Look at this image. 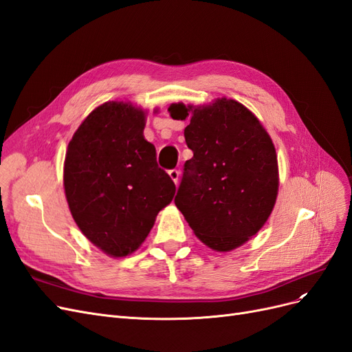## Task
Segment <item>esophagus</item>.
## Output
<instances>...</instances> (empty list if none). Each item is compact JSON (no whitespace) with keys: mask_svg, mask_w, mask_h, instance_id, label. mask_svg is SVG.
Listing matches in <instances>:
<instances>
[{"mask_svg":"<svg viewBox=\"0 0 352 352\" xmlns=\"http://www.w3.org/2000/svg\"><path fill=\"white\" fill-rule=\"evenodd\" d=\"M168 176L172 177L173 182L177 185V182H179V176H180V172H179V170H177V168H172V170H170V172H168Z\"/></svg>","mask_w":352,"mask_h":352,"instance_id":"obj_1","label":"esophagus"}]
</instances>
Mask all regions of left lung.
<instances>
[{"mask_svg": "<svg viewBox=\"0 0 352 352\" xmlns=\"http://www.w3.org/2000/svg\"><path fill=\"white\" fill-rule=\"evenodd\" d=\"M190 122L185 141L194 157L184 166L175 198L195 235L214 251H232L267 221L279 189L278 155L260 120L235 100L168 107Z\"/></svg>", "mask_w": 352, "mask_h": 352, "instance_id": "8db88e82", "label": "left lung"}]
</instances>
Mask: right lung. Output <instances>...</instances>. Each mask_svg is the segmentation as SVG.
Returning <instances> with one entry per match:
<instances>
[{"label": "right lung", "instance_id": "obj_1", "mask_svg": "<svg viewBox=\"0 0 352 352\" xmlns=\"http://www.w3.org/2000/svg\"><path fill=\"white\" fill-rule=\"evenodd\" d=\"M145 113L109 101L82 122L69 142L65 192L76 225L110 257L141 247L176 186L144 138Z\"/></svg>", "mask_w": 352, "mask_h": 352}]
</instances>
